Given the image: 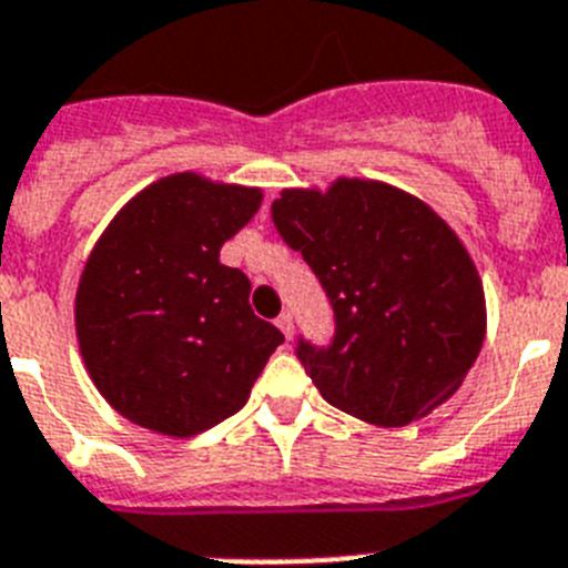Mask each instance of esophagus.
<instances>
[{
	"mask_svg": "<svg viewBox=\"0 0 568 568\" xmlns=\"http://www.w3.org/2000/svg\"><path fill=\"white\" fill-rule=\"evenodd\" d=\"M275 324H278V331L284 333V338H293L295 324H293V316H290V313H281V316L275 318Z\"/></svg>",
	"mask_w": 568,
	"mask_h": 568,
	"instance_id": "1",
	"label": "esophagus"
}]
</instances>
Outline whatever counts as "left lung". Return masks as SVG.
<instances>
[{
    "label": "left lung",
    "instance_id": "left-lung-1",
    "mask_svg": "<svg viewBox=\"0 0 568 568\" xmlns=\"http://www.w3.org/2000/svg\"><path fill=\"white\" fill-rule=\"evenodd\" d=\"M273 221L336 313L331 347L298 342L333 408L402 428L457 394L486 338V293L428 203L390 183L336 178L324 192L284 189Z\"/></svg>",
    "mask_w": 568,
    "mask_h": 568
}]
</instances>
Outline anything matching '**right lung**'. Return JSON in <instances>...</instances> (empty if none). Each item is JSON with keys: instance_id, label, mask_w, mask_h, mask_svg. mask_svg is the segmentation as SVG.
<instances>
[{"instance_id": "right-lung-1", "label": "right lung", "mask_w": 568, "mask_h": 568, "mask_svg": "<svg viewBox=\"0 0 568 568\" xmlns=\"http://www.w3.org/2000/svg\"><path fill=\"white\" fill-rule=\"evenodd\" d=\"M258 186L174 172L140 189L82 266L80 356L129 423L195 436L237 414L284 336L250 307L221 246L261 210Z\"/></svg>"}]
</instances>
